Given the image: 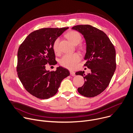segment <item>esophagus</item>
I'll list each match as a JSON object with an SVG mask.
<instances>
[{
	"label": "esophagus",
	"instance_id": "34e87169",
	"mask_svg": "<svg viewBox=\"0 0 133 133\" xmlns=\"http://www.w3.org/2000/svg\"><path fill=\"white\" fill-rule=\"evenodd\" d=\"M70 74H71L72 76H75V72H74V71L71 70V71H70Z\"/></svg>",
	"mask_w": 133,
	"mask_h": 133
}]
</instances>
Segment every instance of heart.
<instances>
[{
  "label": "heart",
  "instance_id": "b5f03b06",
  "mask_svg": "<svg viewBox=\"0 0 133 133\" xmlns=\"http://www.w3.org/2000/svg\"><path fill=\"white\" fill-rule=\"evenodd\" d=\"M66 38L74 45H77L82 41V37L77 31H71L68 32L65 35ZM59 39H56L53 43V50H54L55 54H58L59 53ZM84 48L83 45L80 44L78 48L82 49ZM81 58L80 55L77 53L73 54H68L65 55L61 59L60 63V64L66 68L69 69H74L76 68L77 64L80 61Z\"/></svg>",
  "mask_w": 133,
  "mask_h": 133
}]
</instances>
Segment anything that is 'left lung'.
Masks as SVG:
<instances>
[{"label": "left lung", "mask_w": 133, "mask_h": 133, "mask_svg": "<svg viewBox=\"0 0 133 133\" xmlns=\"http://www.w3.org/2000/svg\"><path fill=\"white\" fill-rule=\"evenodd\" d=\"M81 33L86 41L87 52L84 66L91 73L85 75L78 71L76 75H82L84 84L77 89L78 93L87 97L96 96L109 86L116 70V51L114 45L103 31L89 25H76L72 28Z\"/></svg>", "instance_id": "1"}]
</instances>
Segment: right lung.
Masks as SVG:
<instances>
[{
	"label": "right lung",
	"mask_w": 133,
	"mask_h": 133,
	"mask_svg": "<svg viewBox=\"0 0 133 133\" xmlns=\"http://www.w3.org/2000/svg\"><path fill=\"white\" fill-rule=\"evenodd\" d=\"M69 28H41L30 34L20 44L17 54V71L24 89L33 96L47 99L58 92L61 81L70 75L61 66L46 71V64L55 65L54 41Z\"/></svg>",
	"instance_id": "right-lung-1"
}]
</instances>
